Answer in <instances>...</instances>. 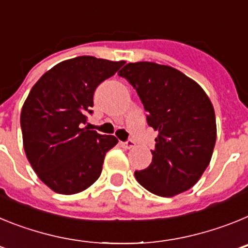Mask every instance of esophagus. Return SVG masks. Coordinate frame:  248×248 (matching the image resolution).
<instances>
[{"instance_id":"obj_1","label":"esophagus","mask_w":248,"mask_h":248,"mask_svg":"<svg viewBox=\"0 0 248 248\" xmlns=\"http://www.w3.org/2000/svg\"><path fill=\"white\" fill-rule=\"evenodd\" d=\"M122 145H123V148H125V149L135 148L134 140H128V141H125V143H122Z\"/></svg>"}]
</instances>
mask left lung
Here are the masks:
<instances>
[{"label": "left lung", "instance_id": "left-lung-1", "mask_svg": "<svg viewBox=\"0 0 248 248\" xmlns=\"http://www.w3.org/2000/svg\"><path fill=\"white\" fill-rule=\"evenodd\" d=\"M120 77L137 91L155 138L153 160L135 179L148 191L171 198L189 190L209 166L216 143L211 100L198 83L170 65L128 63Z\"/></svg>", "mask_w": 248, "mask_h": 248}]
</instances>
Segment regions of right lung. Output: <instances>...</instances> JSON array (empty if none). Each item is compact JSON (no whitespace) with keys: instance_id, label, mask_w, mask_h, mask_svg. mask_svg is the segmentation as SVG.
Instances as JSON below:
<instances>
[{"instance_id":"add662e5","label":"right lung","mask_w":248,"mask_h":248,"mask_svg":"<svg viewBox=\"0 0 248 248\" xmlns=\"http://www.w3.org/2000/svg\"><path fill=\"white\" fill-rule=\"evenodd\" d=\"M124 61L80 56L58 63L32 87L21 111L26 156L37 176L54 192L78 194L100 176L113 135L88 130L94 91Z\"/></svg>"}]
</instances>
